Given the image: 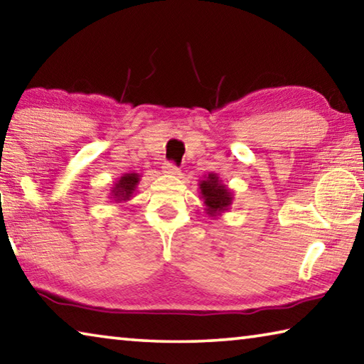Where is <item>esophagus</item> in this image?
<instances>
[{
    "label": "esophagus",
    "mask_w": 364,
    "mask_h": 364,
    "mask_svg": "<svg viewBox=\"0 0 364 364\" xmlns=\"http://www.w3.org/2000/svg\"><path fill=\"white\" fill-rule=\"evenodd\" d=\"M163 172H164V174H168V176H177L178 169L172 163H166L163 166Z\"/></svg>",
    "instance_id": "34e87169"
}]
</instances>
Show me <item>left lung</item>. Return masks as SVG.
<instances>
[{
  "label": "left lung",
  "instance_id": "1",
  "mask_svg": "<svg viewBox=\"0 0 364 364\" xmlns=\"http://www.w3.org/2000/svg\"><path fill=\"white\" fill-rule=\"evenodd\" d=\"M200 195L205 203V211L210 218L216 219L223 213H228L234 201V192L225 186L214 172H208V176H203L200 183Z\"/></svg>",
  "mask_w": 364,
  "mask_h": 364
}]
</instances>
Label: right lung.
Wrapping results in <instances>:
<instances>
[{
    "mask_svg": "<svg viewBox=\"0 0 364 364\" xmlns=\"http://www.w3.org/2000/svg\"><path fill=\"white\" fill-rule=\"evenodd\" d=\"M140 174L136 172H129V174H122L117 181L112 183L109 200L116 201V203H122V201H129L132 198L136 186L140 182Z\"/></svg>",
    "mask_w": 364,
    "mask_h": 364,
    "instance_id": "right-lung-1",
    "label": "right lung"
}]
</instances>
